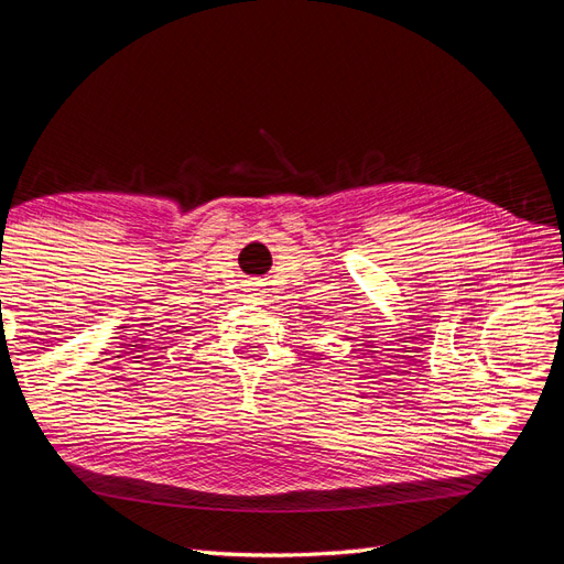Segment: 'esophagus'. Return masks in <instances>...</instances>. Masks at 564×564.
<instances>
[{
    "instance_id": "1",
    "label": "esophagus",
    "mask_w": 564,
    "mask_h": 564,
    "mask_svg": "<svg viewBox=\"0 0 564 564\" xmlns=\"http://www.w3.org/2000/svg\"><path fill=\"white\" fill-rule=\"evenodd\" d=\"M251 301H256V303H261V301H263V296H261V292H259V289H253V294H251Z\"/></svg>"
}]
</instances>
